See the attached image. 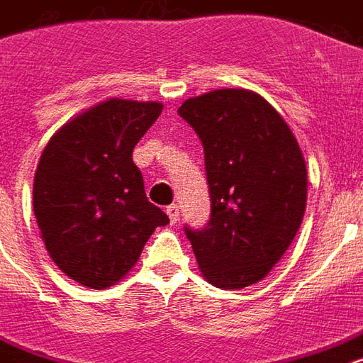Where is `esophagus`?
Here are the masks:
<instances>
[{
  "label": "esophagus",
  "instance_id": "obj_1",
  "mask_svg": "<svg viewBox=\"0 0 363 363\" xmlns=\"http://www.w3.org/2000/svg\"><path fill=\"white\" fill-rule=\"evenodd\" d=\"M167 216H169V219H171V223L179 221V206H177V203H171V206H167Z\"/></svg>",
  "mask_w": 363,
  "mask_h": 363
}]
</instances>
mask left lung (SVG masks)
Here are the masks:
<instances>
[{"label": "left lung", "instance_id": "obj_1", "mask_svg": "<svg viewBox=\"0 0 363 363\" xmlns=\"http://www.w3.org/2000/svg\"><path fill=\"white\" fill-rule=\"evenodd\" d=\"M179 115L203 146L211 213L202 229L184 225L202 275L244 289L267 275L296 236L308 177L283 117L248 90H213L186 99Z\"/></svg>", "mask_w": 363, "mask_h": 363}]
</instances>
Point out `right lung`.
I'll use <instances>...</instances> for the list:
<instances>
[{"label": "right lung", "mask_w": 363, "mask_h": 363, "mask_svg": "<svg viewBox=\"0 0 363 363\" xmlns=\"http://www.w3.org/2000/svg\"><path fill=\"white\" fill-rule=\"evenodd\" d=\"M150 101L109 99L67 123L42 152L34 216L45 250L63 273L107 289L133 269L169 217L147 202L133 150L161 115Z\"/></svg>", "instance_id": "obj_1"}]
</instances>
